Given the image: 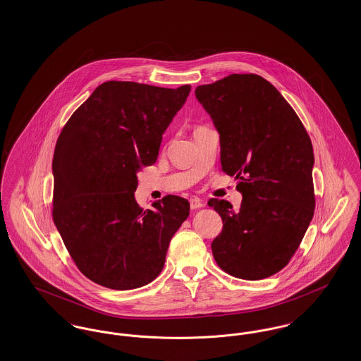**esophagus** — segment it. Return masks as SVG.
Returning <instances> with one entry per match:
<instances>
[{
  "label": "esophagus",
  "instance_id": "obj_1",
  "mask_svg": "<svg viewBox=\"0 0 361 361\" xmlns=\"http://www.w3.org/2000/svg\"><path fill=\"white\" fill-rule=\"evenodd\" d=\"M189 206H190L192 209H197V208L204 207V203L202 200H199V199H190L189 200Z\"/></svg>",
  "mask_w": 361,
  "mask_h": 361
}]
</instances>
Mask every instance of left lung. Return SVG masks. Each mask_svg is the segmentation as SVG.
<instances>
[{"mask_svg": "<svg viewBox=\"0 0 361 361\" xmlns=\"http://www.w3.org/2000/svg\"><path fill=\"white\" fill-rule=\"evenodd\" d=\"M221 135L222 171L237 178L240 209L209 199L224 221L212 255L226 274L261 280L298 250L315 209L314 153L291 105L257 74H230L196 87Z\"/></svg>", "mask_w": 361, "mask_h": 361, "instance_id": "left-lung-1", "label": "left lung"}]
</instances>
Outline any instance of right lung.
<instances>
[{
	"mask_svg": "<svg viewBox=\"0 0 361 361\" xmlns=\"http://www.w3.org/2000/svg\"><path fill=\"white\" fill-rule=\"evenodd\" d=\"M190 85L106 81L63 126L54 150L52 221L82 275L133 290L161 274L189 203L168 195L143 209L137 172L157 161L162 134Z\"/></svg>",
	"mask_w": 361,
	"mask_h": 361,
	"instance_id": "1",
	"label": "right lung"
}]
</instances>
